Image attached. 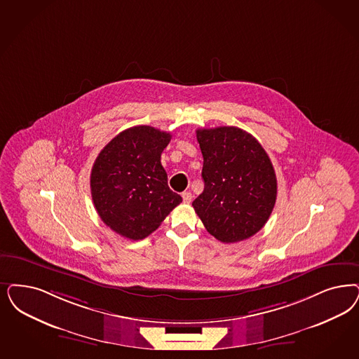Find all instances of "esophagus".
I'll return each mask as SVG.
<instances>
[{
  "label": "esophagus",
  "mask_w": 359,
  "mask_h": 359,
  "mask_svg": "<svg viewBox=\"0 0 359 359\" xmlns=\"http://www.w3.org/2000/svg\"><path fill=\"white\" fill-rule=\"evenodd\" d=\"M182 198H183V201H184L186 204H189V203L192 201V194H191V192H183V194H182Z\"/></svg>",
  "instance_id": "esophagus-1"
}]
</instances>
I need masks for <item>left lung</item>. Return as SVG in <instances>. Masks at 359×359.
<instances>
[{
    "label": "left lung",
    "mask_w": 359,
    "mask_h": 359,
    "mask_svg": "<svg viewBox=\"0 0 359 359\" xmlns=\"http://www.w3.org/2000/svg\"><path fill=\"white\" fill-rule=\"evenodd\" d=\"M204 191L192 205L210 235L237 243L268 222L277 198V179L259 140L238 127L200 128Z\"/></svg>",
    "instance_id": "obj_1"
}]
</instances>
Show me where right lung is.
Here are the masks:
<instances>
[{
  "mask_svg": "<svg viewBox=\"0 0 359 359\" xmlns=\"http://www.w3.org/2000/svg\"><path fill=\"white\" fill-rule=\"evenodd\" d=\"M170 140V133L135 126L99 152L90 176L91 198L102 222L118 235L135 241L147 237L182 203L161 165Z\"/></svg>",
  "mask_w": 359,
  "mask_h": 359,
  "instance_id": "add662e5",
  "label": "right lung"
}]
</instances>
